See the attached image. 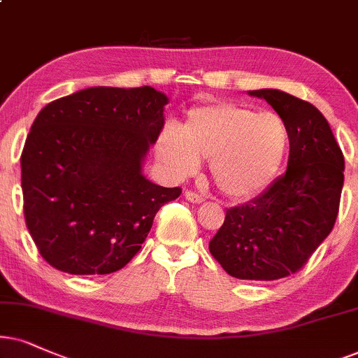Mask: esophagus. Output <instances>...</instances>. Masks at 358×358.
<instances>
[{"instance_id":"esophagus-1","label":"esophagus","mask_w":358,"mask_h":358,"mask_svg":"<svg viewBox=\"0 0 358 358\" xmlns=\"http://www.w3.org/2000/svg\"><path fill=\"white\" fill-rule=\"evenodd\" d=\"M185 198H187L189 203H193V205H200V203L205 201V198H203L201 194L193 192H185Z\"/></svg>"}]
</instances>
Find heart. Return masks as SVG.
Instances as JSON below:
<instances>
[{"label": "heart", "instance_id": "heart-1", "mask_svg": "<svg viewBox=\"0 0 358 358\" xmlns=\"http://www.w3.org/2000/svg\"><path fill=\"white\" fill-rule=\"evenodd\" d=\"M287 147V127L279 115L213 103L192 108L182 127L165 125L157 140V158L173 178L193 175L201 160H210L216 187L231 200H246L269 187Z\"/></svg>", "mask_w": 358, "mask_h": 358}]
</instances>
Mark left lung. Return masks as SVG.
<instances>
[{
	"label": "left lung",
	"mask_w": 358,
	"mask_h": 358,
	"mask_svg": "<svg viewBox=\"0 0 358 358\" xmlns=\"http://www.w3.org/2000/svg\"><path fill=\"white\" fill-rule=\"evenodd\" d=\"M264 99L289 132L286 173L255 200L226 211L210 252L229 275L274 280L297 273L336 223L343 155L317 107L279 89L248 90Z\"/></svg>",
	"instance_id": "obj_1"
}]
</instances>
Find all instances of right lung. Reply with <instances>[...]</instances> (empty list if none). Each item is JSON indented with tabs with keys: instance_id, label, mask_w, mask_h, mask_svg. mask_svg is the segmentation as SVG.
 <instances>
[{
	"instance_id": "right-lung-1",
	"label": "right lung",
	"mask_w": 358,
	"mask_h": 358,
	"mask_svg": "<svg viewBox=\"0 0 358 358\" xmlns=\"http://www.w3.org/2000/svg\"><path fill=\"white\" fill-rule=\"evenodd\" d=\"M169 97L148 85L89 87L48 103L21 153L24 218L39 255L69 274H110L180 196L143 175Z\"/></svg>"
}]
</instances>
